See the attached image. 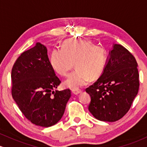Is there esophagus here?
<instances>
[{
	"label": "esophagus",
	"mask_w": 147,
	"mask_h": 147,
	"mask_svg": "<svg viewBox=\"0 0 147 147\" xmlns=\"http://www.w3.org/2000/svg\"><path fill=\"white\" fill-rule=\"evenodd\" d=\"M82 91L80 90H72V93L74 94V95H78L80 93H81Z\"/></svg>",
	"instance_id": "34e87169"
}]
</instances>
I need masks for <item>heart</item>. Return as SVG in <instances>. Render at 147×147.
Segmentation results:
<instances>
[{
    "label": "heart",
    "mask_w": 147,
    "mask_h": 147,
    "mask_svg": "<svg viewBox=\"0 0 147 147\" xmlns=\"http://www.w3.org/2000/svg\"><path fill=\"white\" fill-rule=\"evenodd\" d=\"M51 65L56 73L66 76L75 62L76 67L65 84L73 90L87 85L90 79L99 78L105 65V53L103 47L94 45L84 39H68L62 48H55L50 58Z\"/></svg>",
    "instance_id": "obj_1"
}]
</instances>
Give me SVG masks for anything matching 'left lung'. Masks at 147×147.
<instances>
[{
	"label": "left lung",
	"instance_id": "obj_1",
	"mask_svg": "<svg viewBox=\"0 0 147 147\" xmlns=\"http://www.w3.org/2000/svg\"><path fill=\"white\" fill-rule=\"evenodd\" d=\"M136 58L120 44H115L100 77L86 89L91 96L89 111L100 121H116L131 108L139 90Z\"/></svg>",
	"mask_w": 147,
	"mask_h": 147
}]
</instances>
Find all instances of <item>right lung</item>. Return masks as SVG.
Returning a JSON list of instances; mask_svg holds the SVG:
<instances>
[{
	"mask_svg": "<svg viewBox=\"0 0 147 147\" xmlns=\"http://www.w3.org/2000/svg\"><path fill=\"white\" fill-rule=\"evenodd\" d=\"M11 92L21 113L37 126L49 127L62 118L71 92L54 91L60 84L46 47L37 43L21 54L11 69Z\"/></svg>",
	"mask_w": 147,
	"mask_h": 147,
	"instance_id": "obj_1",
	"label": "right lung"
}]
</instances>
